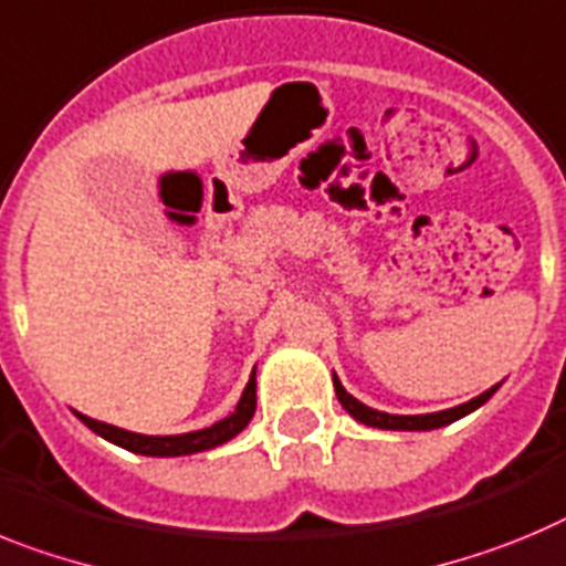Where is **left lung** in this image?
Here are the masks:
<instances>
[{"label": "left lung", "mask_w": 566, "mask_h": 566, "mask_svg": "<svg viewBox=\"0 0 566 566\" xmlns=\"http://www.w3.org/2000/svg\"><path fill=\"white\" fill-rule=\"evenodd\" d=\"M333 387H336V396H338V401H342V407L350 412L353 419L361 421V424H367V427H378V430H436V427H444V424H450V421L467 416V412H473L475 407L484 405V401H488L490 396L495 392V387H490L488 392H481V396L470 399L467 405L450 407V410H441V412H427V416H390V412H378V410H373V407L361 405L358 399H353L350 392L344 390L342 381H338L336 376H333Z\"/></svg>", "instance_id": "obj_1"}]
</instances>
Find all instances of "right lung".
<instances>
[{
	"label": "right lung",
	"mask_w": 566,
	"mask_h": 566,
	"mask_svg": "<svg viewBox=\"0 0 566 566\" xmlns=\"http://www.w3.org/2000/svg\"><path fill=\"white\" fill-rule=\"evenodd\" d=\"M255 412V370L250 376L248 387H244L242 399L235 405V410L230 412L228 419L216 421L213 427H205V430L196 432H181V436H142V432H130L122 430V427L105 424V421L87 419L82 412H76L78 419L85 421L93 432H99L102 439L113 441V444L125 447L130 453H142V455H188V453H199V450H210V447H219L224 441H230L233 436L248 427V421L253 419Z\"/></svg>",
	"instance_id": "obj_1"
}]
</instances>
